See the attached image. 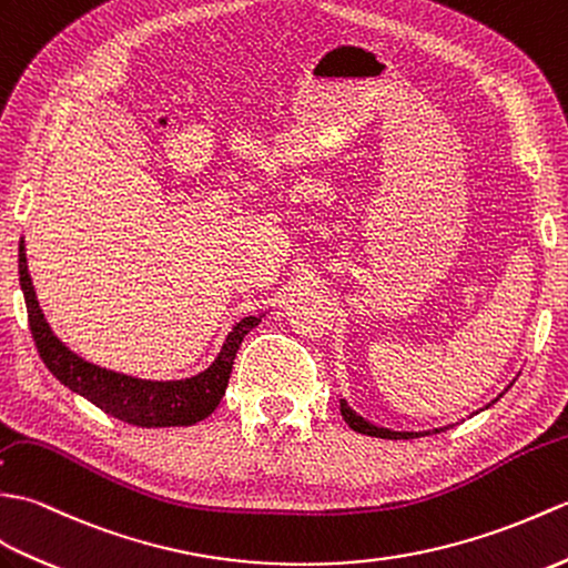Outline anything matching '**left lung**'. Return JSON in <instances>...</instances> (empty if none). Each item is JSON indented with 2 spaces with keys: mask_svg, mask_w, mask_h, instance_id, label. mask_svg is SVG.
<instances>
[{
  "mask_svg": "<svg viewBox=\"0 0 568 568\" xmlns=\"http://www.w3.org/2000/svg\"><path fill=\"white\" fill-rule=\"evenodd\" d=\"M513 386V382L500 390V394L490 400V403H486L484 408H478L476 413H481V410H486V408H490L494 406V403L506 394V390ZM339 413H343V418H345V423L352 427V430L355 433H362V435H372V437H382V439H410V437H425V435H435V433H443V430H449L452 425H443V427H433V430H418V433H413V430H390V427H384V425H374V423H369L367 418H362V415L349 406V403L345 400V398H339Z\"/></svg>",
  "mask_w": 568,
  "mask_h": 568,
  "instance_id": "left-lung-1",
  "label": "left lung"
}]
</instances>
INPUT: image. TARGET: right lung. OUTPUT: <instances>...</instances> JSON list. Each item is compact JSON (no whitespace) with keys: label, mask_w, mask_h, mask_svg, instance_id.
<instances>
[{"label":"right lung","mask_w":568,"mask_h":568,"mask_svg":"<svg viewBox=\"0 0 568 568\" xmlns=\"http://www.w3.org/2000/svg\"><path fill=\"white\" fill-rule=\"evenodd\" d=\"M19 284L23 301H27L31 335L48 372L62 386H68L74 394L94 403L97 408L138 427H186L209 418L225 396V386H229L233 372V359L237 349H241L245 335L267 316V311H264L237 321L231 327V333L225 335L216 359L204 372L186 376V379L170 382L138 379V376L121 374L99 367L94 362H87L50 331L43 311L38 306L23 237L19 243Z\"/></svg>","instance_id":"1"}]
</instances>
